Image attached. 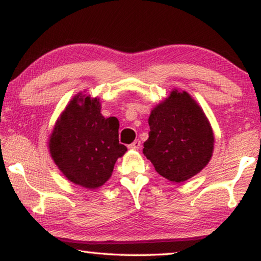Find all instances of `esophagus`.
I'll use <instances>...</instances> for the list:
<instances>
[{"mask_svg": "<svg viewBox=\"0 0 261 261\" xmlns=\"http://www.w3.org/2000/svg\"><path fill=\"white\" fill-rule=\"evenodd\" d=\"M128 148H129V149H134V150H139V149L141 148V141H140V140H135L133 143L128 146Z\"/></svg>", "mask_w": 261, "mask_h": 261, "instance_id": "obj_1", "label": "esophagus"}]
</instances>
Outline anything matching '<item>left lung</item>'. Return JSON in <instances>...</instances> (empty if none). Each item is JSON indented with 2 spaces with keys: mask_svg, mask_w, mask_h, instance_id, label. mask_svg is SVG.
<instances>
[{
  "mask_svg": "<svg viewBox=\"0 0 261 261\" xmlns=\"http://www.w3.org/2000/svg\"><path fill=\"white\" fill-rule=\"evenodd\" d=\"M143 153L162 177L182 182L206 166L214 150V133L206 114L186 91L173 89L151 110Z\"/></svg>",
  "mask_w": 261,
  "mask_h": 261,
  "instance_id": "1",
  "label": "left lung"
}]
</instances>
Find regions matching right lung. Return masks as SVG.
Listing matches in <instances>:
<instances>
[{
    "label": "right lung",
    "instance_id": "obj_1",
    "mask_svg": "<svg viewBox=\"0 0 261 261\" xmlns=\"http://www.w3.org/2000/svg\"><path fill=\"white\" fill-rule=\"evenodd\" d=\"M99 98L77 93L49 135L50 156L68 180L88 190L104 185L114 164L127 151L119 143V121L104 118Z\"/></svg>",
    "mask_w": 261,
    "mask_h": 261
}]
</instances>
